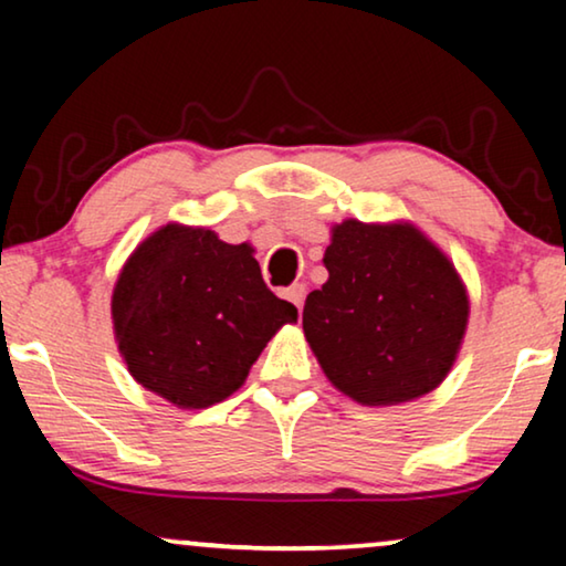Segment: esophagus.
<instances>
[{
  "instance_id": "obj_1",
  "label": "esophagus",
  "mask_w": 566,
  "mask_h": 566,
  "mask_svg": "<svg viewBox=\"0 0 566 566\" xmlns=\"http://www.w3.org/2000/svg\"><path fill=\"white\" fill-rule=\"evenodd\" d=\"M285 298H289L291 304L301 312V308H304V298H306V285L304 283H293L291 289L285 291Z\"/></svg>"
}]
</instances>
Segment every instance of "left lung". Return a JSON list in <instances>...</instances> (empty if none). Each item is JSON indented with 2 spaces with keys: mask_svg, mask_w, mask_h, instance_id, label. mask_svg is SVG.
<instances>
[{
  "mask_svg": "<svg viewBox=\"0 0 566 566\" xmlns=\"http://www.w3.org/2000/svg\"><path fill=\"white\" fill-rule=\"evenodd\" d=\"M327 283L304 304V335L332 386L366 407L443 384L467 335L469 296L453 262L407 221L332 229Z\"/></svg>",
  "mask_w": 566,
  "mask_h": 566,
  "instance_id": "left-lung-1",
  "label": "left lung"
}]
</instances>
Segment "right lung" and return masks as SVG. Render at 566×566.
<instances>
[{
  "mask_svg": "<svg viewBox=\"0 0 566 566\" xmlns=\"http://www.w3.org/2000/svg\"><path fill=\"white\" fill-rule=\"evenodd\" d=\"M250 244L167 223L146 237L113 289V329L130 376L180 409H206L244 384L296 306L262 281Z\"/></svg>",
  "mask_w": 566,
  "mask_h": 566,
  "instance_id": "1",
  "label": "right lung"
}]
</instances>
